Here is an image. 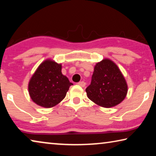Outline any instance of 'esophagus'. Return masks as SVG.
<instances>
[{
	"label": "esophagus",
	"mask_w": 156,
	"mask_h": 156,
	"mask_svg": "<svg viewBox=\"0 0 156 156\" xmlns=\"http://www.w3.org/2000/svg\"><path fill=\"white\" fill-rule=\"evenodd\" d=\"M78 84L81 86V87H84V86H86V83L84 82V81H80V82L78 83Z\"/></svg>",
	"instance_id": "1"
}]
</instances>
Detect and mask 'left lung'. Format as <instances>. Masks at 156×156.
<instances>
[{"instance_id":"8db88e82","label":"left lung","mask_w":156,"mask_h":156,"mask_svg":"<svg viewBox=\"0 0 156 156\" xmlns=\"http://www.w3.org/2000/svg\"><path fill=\"white\" fill-rule=\"evenodd\" d=\"M88 98L100 107L116 106L126 97L128 85L116 63L105 58L95 66L90 84L86 88Z\"/></svg>"}]
</instances>
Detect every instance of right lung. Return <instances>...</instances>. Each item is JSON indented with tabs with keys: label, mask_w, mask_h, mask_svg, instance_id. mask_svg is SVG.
Here are the masks:
<instances>
[{
	"label": "right lung",
	"mask_w": 156,
	"mask_h": 156,
	"mask_svg": "<svg viewBox=\"0 0 156 156\" xmlns=\"http://www.w3.org/2000/svg\"><path fill=\"white\" fill-rule=\"evenodd\" d=\"M62 66L45 60L35 70L28 83V93L35 104L51 108L61 102L73 83L61 73Z\"/></svg>",
	"instance_id": "obj_1"
}]
</instances>
